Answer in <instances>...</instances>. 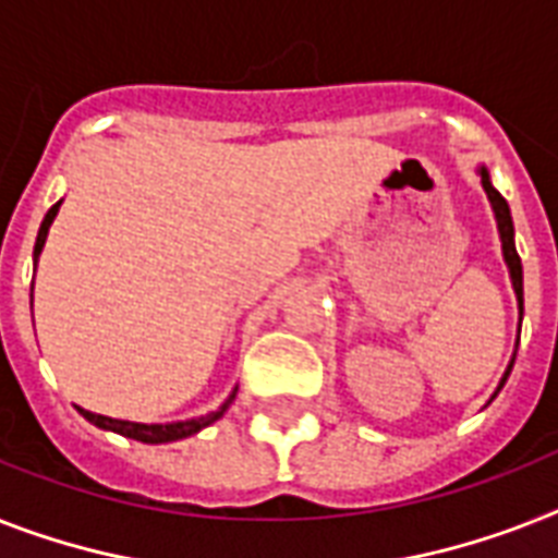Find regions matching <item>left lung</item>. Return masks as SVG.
Here are the masks:
<instances>
[{"mask_svg":"<svg viewBox=\"0 0 558 558\" xmlns=\"http://www.w3.org/2000/svg\"><path fill=\"white\" fill-rule=\"evenodd\" d=\"M478 177H482V189L484 194H487V201H490L493 206V215H496V226H499V238H501V255H505V264H507V271H510V283H513V292H515V301H519V326H522V315H524V301H522V260H519V252H515V240H513V217H510V206H507V201L501 197L496 189H493L490 183V171H487V166H478ZM513 361H515V352L513 357H510V364H507L505 375H501L499 387H496V392H493V398L499 396V389L505 387L507 375H510V369H513ZM490 398V401H493Z\"/></svg>","mask_w":558,"mask_h":558,"instance_id":"obj_1","label":"left lung"}]
</instances>
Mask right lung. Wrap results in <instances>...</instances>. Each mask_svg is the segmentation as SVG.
Segmentation results:
<instances>
[{
	"mask_svg": "<svg viewBox=\"0 0 558 558\" xmlns=\"http://www.w3.org/2000/svg\"><path fill=\"white\" fill-rule=\"evenodd\" d=\"M59 206H62V201L53 203V206L48 208V215H45L43 226H39V234H36V246H34V271H36V264H39L45 238H48V229H51ZM31 301H34V294H31ZM234 396H238V387L229 392V398H226L223 404L217 407L215 412H206V415H201V418L169 421V424H140V421H120V418H108V415H97V412H88L83 410V407H76V410H80V415L88 418L94 427L108 429V433H120V436L134 438V441H143V444H169V441H180V438L194 436V433H201V429L208 427V424H215L217 418H223V412L232 407Z\"/></svg>",
	"mask_w": 558,
	"mask_h": 558,
	"instance_id": "right-lung-1",
	"label": "right lung"
}]
</instances>
